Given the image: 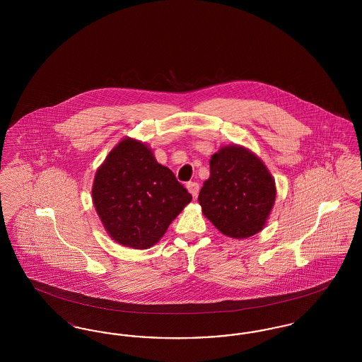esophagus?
Instances as JSON below:
<instances>
[{"instance_id":"34e87169","label":"esophagus","mask_w":362,"mask_h":362,"mask_svg":"<svg viewBox=\"0 0 362 362\" xmlns=\"http://www.w3.org/2000/svg\"><path fill=\"white\" fill-rule=\"evenodd\" d=\"M187 189H189V192H191V195H192L194 198H197V195H198V192H199V185H198L197 182H189V183H187Z\"/></svg>"}]
</instances>
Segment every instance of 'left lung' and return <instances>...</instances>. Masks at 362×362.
I'll use <instances>...</instances> for the list:
<instances>
[{
	"instance_id": "obj_1",
	"label": "left lung",
	"mask_w": 362,
	"mask_h": 362,
	"mask_svg": "<svg viewBox=\"0 0 362 362\" xmlns=\"http://www.w3.org/2000/svg\"><path fill=\"white\" fill-rule=\"evenodd\" d=\"M276 182L258 156L229 145L210 158L199 191L202 213L225 236L245 239L262 230L276 202Z\"/></svg>"
}]
</instances>
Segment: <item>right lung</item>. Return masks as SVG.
Returning a JSON list of instances; mask_svg holds the SVG:
<instances>
[{"label": "right lung", "mask_w": 362, "mask_h": 362, "mask_svg": "<svg viewBox=\"0 0 362 362\" xmlns=\"http://www.w3.org/2000/svg\"><path fill=\"white\" fill-rule=\"evenodd\" d=\"M92 199L112 240L145 250L163 238L192 197L145 144L124 138L96 171Z\"/></svg>", "instance_id": "obj_1"}]
</instances>
